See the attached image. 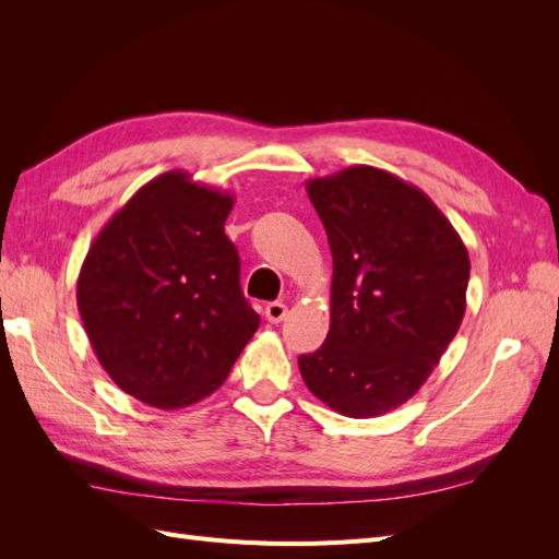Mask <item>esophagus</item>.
<instances>
[{
  "instance_id": "esophagus-1",
  "label": "esophagus",
  "mask_w": 559,
  "mask_h": 559,
  "mask_svg": "<svg viewBox=\"0 0 559 559\" xmlns=\"http://www.w3.org/2000/svg\"><path fill=\"white\" fill-rule=\"evenodd\" d=\"M286 317V306L280 300L275 302H267L265 306V319L270 321V324H280V321Z\"/></svg>"
}]
</instances>
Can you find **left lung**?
<instances>
[{
    "label": "left lung",
    "instance_id": "8db88e82",
    "mask_svg": "<svg viewBox=\"0 0 559 559\" xmlns=\"http://www.w3.org/2000/svg\"><path fill=\"white\" fill-rule=\"evenodd\" d=\"M333 257L331 326L300 354L310 392L347 417L399 408L427 382L462 326L471 261L417 186L370 165L310 179Z\"/></svg>",
    "mask_w": 559,
    "mask_h": 559
}]
</instances>
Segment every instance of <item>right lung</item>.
I'll use <instances>...</instances> for the list:
<instances>
[{"instance_id": "obj_1", "label": "right lung", "mask_w": 559, "mask_h": 559, "mask_svg": "<svg viewBox=\"0 0 559 559\" xmlns=\"http://www.w3.org/2000/svg\"><path fill=\"white\" fill-rule=\"evenodd\" d=\"M235 198L173 170L99 230L76 306L97 361L126 394L177 411L222 386L261 317L224 233Z\"/></svg>"}]
</instances>
